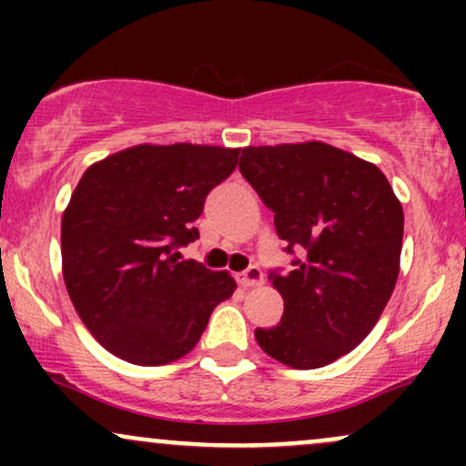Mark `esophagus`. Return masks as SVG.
<instances>
[{
    "label": "esophagus",
    "mask_w": 466,
    "mask_h": 466,
    "mask_svg": "<svg viewBox=\"0 0 466 466\" xmlns=\"http://www.w3.org/2000/svg\"><path fill=\"white\" fill-rule=\"evenodd\" d=\"M240 276H243V280L248 282H260L265 278L263 269H260L254 258H245V265L240 267Z\"/></svg>",
    "instance_id": "1"
}]
</instances>
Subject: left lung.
Listing matches in <instances>:
<instances>
[{"label":"left lung","instance_id":"obj_1","mask_svg":"<svg viewBox=\"0 0 466 466\" xmlns=\"http://www.w3.org/2000/svg\"><path fill=\"white\" fill-rule=\"evenodd\" d=\"M238 153L206 144H137L85 170L61 218L69 300L94 339L136 366L195 349L237 282L186 256L208 192Z\"/></svg>","mask_w":466,"mask_h":466}]
</instances>
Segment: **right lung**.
Returning <instances> with one entry per match:
<instances>
[{"mask_svg":"<svg viewBox=\"0 0 466 466\" xmlns=\"http://www.w3.org/2000/svg\"><path fill=\"white\" fill-rule=\"evenodd\" d=\"M293 254L271 287L285 313L256 329L258 346L296 370L333 363L361 344L392 296L403 208L370 162L322 142L258 147L240 168Z\"/></svg>","mask_w":466,"mask_h":466,"instance_id":"obj_1","label":"right lung"}]
</instances>
